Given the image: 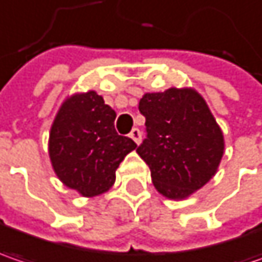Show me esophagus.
Listing matches in <instances>:
<instances>
[{"mask_svg":"<svg viewBox=\"0 0 262 262\" xmlns=\"http://www.w3.org/2000/svg\"><path fill=\"white\" fill-rule=\"evenodd\" d=\"M129 136H130L132 139L135 141V144H138V145H139V144H141V141H142V133H141L139 129H133Z\"/></svg>","mask_w":262,"mask_h":262,"instance_id":"1","label":"esophagus"}]
</instances>
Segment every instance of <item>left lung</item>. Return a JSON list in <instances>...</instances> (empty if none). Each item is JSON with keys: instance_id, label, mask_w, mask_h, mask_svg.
Instances as JSON below:
<instances>
[{"instance_id": "obj_1", "label": "left lung", "mask_w": 262, "mask_h": 262, "mask_svg": "<svg viewBox=\"0 0 262 262\" xmlns=\"http://www.w3.org/2000/svg\"><path fill=\"white\" fill-rule=\"evenodd\" d=\"M146 139L136 152L148 164L156 190L185 200L205 187L223 160L224 133L205 98L192 87L144 93Z\"/></svg>"}]
</instances>
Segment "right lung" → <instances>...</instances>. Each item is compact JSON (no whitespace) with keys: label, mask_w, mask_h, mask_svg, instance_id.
<instances>
[{"label":"right lung","mask_w":262,"mask_h":262,"mask_svg":"<svg viewBox=\"0 0 262 262\" xmlns=\"http://www.w3.org/2000/svg\"><path fill=\"white\" fill-rule=\"evenodd\" d=\"M116 111L95 90L67 96L49 133V157L57 179L83 197L113 188L116 170L136 144L114 129Z\"/></svg>","instance_id":"obj_1"}]
</instances>
